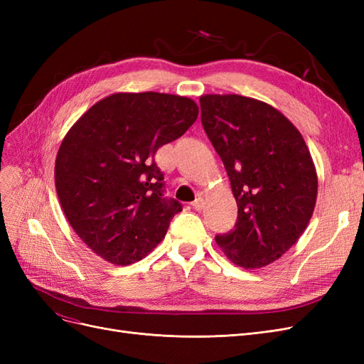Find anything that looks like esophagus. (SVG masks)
I'll list each match as a JSON object with an SVG mask.
<instances>
[{
  "instance_id": "1",
  "label": "esophagus",
  "mask_w": 364,
  "mask_h": 364,
  "mask_svg": "<svg viewBox=\"0 0 364 364\" xmlns=\"http://www.w3.org/2000/svg\"><path fill=\"white\" fill-rule=\"evenodd\" d=\"M191 205H193L196 211H202V209L205 208V199H203V197H197V199Z\"/></svg>"
}]
</instances>
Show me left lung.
Listing matches in <instances>:
<instances>
[{"label": "left lung", "instance_id": "left-lung-1", "mask_svg": "<svg viewBox=\"0 0 364 364\" xmlns=\"http://www.w3.org/2000/svg\"><path fill=\"white\" fill-rule=\"evenodd\" d=\"M200 109L238 206L235 229L215 243L240 267L269 266L311 220L317 171L310 150L287 117L257 98L205 94Z\"/></svg>", "mask_w": 364, "mask_h": 364}]
</instances>
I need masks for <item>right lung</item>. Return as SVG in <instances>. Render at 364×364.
<instances>
[{
	"label": "right lung",
	"mask_w": 364,
	"mask_h": 364,
	"mask_svg": "<svg viewBox=\"0 0 364 364\" xmlns=\"http://www.w3.org/2000/svg\"><path fill=\"white\" fill-rule=\"evenodd\" d=\"M199 115L188 97L117 92L75 121L59 147L54 183L63 214L105 261L129 266L164 240L182 205L162 197L155 153Z\"/></svg>",
	"instance_id": "add662e5"
}]
</instances>
